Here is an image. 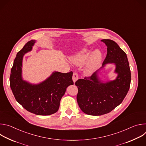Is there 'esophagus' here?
I'll return each mask as SVG.
<instances>
[{"label": "esophagus", "instance_id": "34e87169", "mask_svg": "<svg viewBox=\"0 0 146 146\" xmlns=\"http://www.w3.org/2000/svg\"><path fill=\"white\" fill-rule=\"evenodd\" d=\"M73 82L75 83L76 81L78 79V74L77 73H74L73 74Z\"/></svg>", "mask_w": 146, "mask_h": 146}]
</instances>
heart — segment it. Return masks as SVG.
Segmentation results:
<instances>
[{"mask_svg":"<svg viewBox=\"0 0 146 146\" xmlns=\"http://www.w3.org/2000/svg\"><path fill=\"white\" fill-rule=\"evenodd\" d=\"M71 60L76 65H84L88 62L86 73L91 75L99 68L102 62V54L99 50H95L91 53L90 50L84 48L73 56Z\"/></svg>","mask_w":146,"mask_h":146,"instance_id":"heart-1","label":"heart"}]
</instances>
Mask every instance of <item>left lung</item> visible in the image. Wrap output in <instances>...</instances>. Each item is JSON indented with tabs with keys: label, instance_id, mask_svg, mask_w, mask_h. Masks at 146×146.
I'll use <instances>...</instances> for the list:
<instances>
[{
	"label": "left lung",
	"instance_id": "left-lung-1",
	"mask_svg": "<svg viewBox=\"0 0 146 146\" xmlns=\"http://www.w3.org/2000/svg\"><path fill=\"white\" fill-rule=\"evenodd\" d=\"M101 41L107 46L108 53L100 70L109 64H113L117 76L113 80L103 81L98 71L91 77L76 82L78 90V105L82 112L91 115L109 113L120 105L129 90L131 81L126 53L113 40L103 39Z\"/></svg>",
	"mask_w": 146,
	"mask_h": 146
}]
</instances>
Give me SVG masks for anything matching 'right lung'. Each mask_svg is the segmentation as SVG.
<instances>
[{
	"label": "right lung",
	"mask_w": 146,
	"mask_h": 146,
	"mask_svg": "<svg viewBox=\"0 0 146 146\" xmlns=\"http://www.w3.org/2000/svg\"><path fill=\"white\" fill-rule=\"evenodd\" d=\"M36 42L32 40L16 55L10 77V87L16 100L27 111L40 115L55 113L66 88L73 84V72H54L38 84H32L23 78V61L25 54L31 51Z\"/></svg>",
	"instance_id": "add662e5"
}]
</instances>
